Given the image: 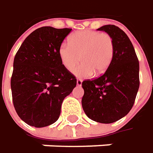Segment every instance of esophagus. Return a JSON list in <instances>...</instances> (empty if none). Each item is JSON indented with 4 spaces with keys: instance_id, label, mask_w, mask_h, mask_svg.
<instances>
[{
    "instance_id": "34e87169",
    "label": "esophagus",
    "mask_w": 153,
    "mask_h": 153,
    "mask_svg": "<svg viewBox=\"0 0 153 153\" xmlns=\"http://www.w3.org/2000/svg\"><path fill=\"white\" fill-rule=\"evenodd\" d=\"M77 85H78V86H81L82 85L81 79H77Z\"/></svg>"
}]
</instances>
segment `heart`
I'll return each instance as SVG.
<instances>
[{"label":"heart","instance_id":"1","mask_svg":"<svg viewBox=\"0 0 153 153\" xmlns=\"http://www.w3.org/2000/svg\"><path fill=\"white\" fill-rule=\"evenodd\" d=\"M68 44H62L58 55L62 65L72 71L81 61L74 71L79 78H89L96 74H102L113 60L114 44L108 34L95 30H83L72 34Z\"/></svg>","mask_w":153,"mask_h":153}]
</instances>
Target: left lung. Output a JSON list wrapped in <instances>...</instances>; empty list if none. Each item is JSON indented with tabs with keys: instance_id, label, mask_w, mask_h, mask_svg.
Here are the masks:
<instances>
[{
	"instance_id": "1",
	"label": "left lung",
	"mask_w": 153,
	"mask_h": 153,
	"mask_svg": "<svg viewBox=\"0 0 153 153\" xmlns=\"http://www.w3.org/2000/svg\"><path fill=\"white\" fill-rule=\"evenodd\" d=\"M104 31L113 40V60L107 71L95 79L82 82V108L89 119L111 124L131 110L140 85L139 61L131 41L115 25H104Z\"/></svg>"
}]
</instances>
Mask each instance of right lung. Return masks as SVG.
I'll return each instance as SVG.
<instances>
[{"instance_id":"right-lung-1","label":"right lung","mask_w":153,"mask_h":153,"mask_svg":"<svg viewBox=\"0 0 153 153\" xmlns=\"http://www.w3.org/2000/svg\"><path fill=\"white\" fill-rule=\"evenodd\" d=\"M72 29H35L16 53L11 89L15 110L30 126L42 128L58 119L76 78L62 65L58 49Z\"/></svg>"}]
</instances>
